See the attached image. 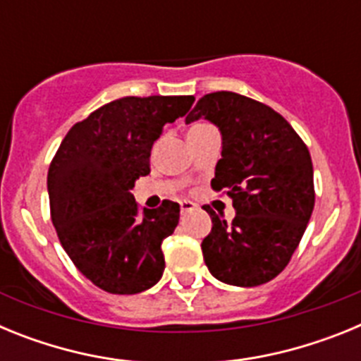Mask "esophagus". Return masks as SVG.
Segmentation results:
<instances>
[{
    "label": "esophagus",
    "mask_w": 361,
    "mask_h": 361,
    "mask_svg": "<svg viewBox=\"0 0 361 361\" xmlns=\"http://www.w3.org/2000/svg\"><path fill=\"white\" fill-rule=\"evenodd\" d=\"M197 208L195 202H191V200H180V212L188 213V212H193Z\"/></svg>",
    "instance_id": "1"
}]
</instances>
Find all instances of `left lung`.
<instances>
[{"label": "left lung", "instance_id": "left-lung-1", "mask_svg": "<svg viewBox=\"0 0 361 361\" xmlns=\"http://www.w3.org/2000/svg\"><path fill=\"white\" fill-rule=\"evenodd\" d=\"M212 121L222 133V159L212 188L233 199L226 222L209 206L204 262L220 282L255 288L291 260L314 208L312 162L305 142L279 111L235 92L199 99L186 123Z\"/></svg>", "mask_w": 361, "mask_h": 361}]
</instances>
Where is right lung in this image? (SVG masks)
Instances as JSON below:
<instances>
[{
    "mask_svg": "<svg viewBox=\"0 0 361 361\" xmlns=\"http://www.w3.org/2000/svg\"><path fill=\"white\" fill-rule=\"evenodd\" d=\"M193 95L123 97L92 111L63 139L49 168L50 216L63 250L94 286L135 295L161 280L162 240L178 224L177 202L139 212L132 188L149 173V155L166 123Z\"/></svg>",
    "mask_w": 361,
    "mask_h": 361,
    "instance_id": "obj_1",
    "label": "right lung"
}]
</instances>
